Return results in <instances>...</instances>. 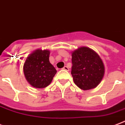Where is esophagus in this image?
Wrapping results in <instances>:
<instances>
[{
    "label": "esophagus",
    "mask_w": 125,
    "mask_h": 125,
    "mask_svg": "<svg viewBox=\"0 0 125 125\" xmlns=\"http://www.w3.org/2000/svg\"><path fill=\"white\" fill-rule=\"evenodd\" d=\"M63 69H64V70H66V71H69V67L67 66H64L63 67Z\"/></svg>",
    "instance_id": "34e87169"
}]
</instances>
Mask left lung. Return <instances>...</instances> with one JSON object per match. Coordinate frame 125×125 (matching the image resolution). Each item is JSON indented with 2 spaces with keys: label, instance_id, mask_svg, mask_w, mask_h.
<instances>
[{
  "label": "left lung",
  "instance_id": "left-lung-1",
  "mask_svg": "<svg viewBox=\"0 0 125 125\" xmlns=\"http://www.w3.org/2000/svg\"><path fill=\"white\" fill-rule=\"evenodd\" d=\"M71 75L81 89L86 90L98 85L104 75V65L100 57L87 47H81L72 53Z\"/></svg>",
  "mask_w": 125,
  "mask_h": 125
}]
</instances>
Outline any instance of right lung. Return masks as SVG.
<instances>
[{"label": "right lung", "instance_id": "1", "mask_svg": "<svg viewBox=\"0 0 125 125\" xmlns=\"http://www.w3.org/2000/svg\"><path fill=\"white\" fill-rule=\"evenodd\" d=\"M49 50H37L30 54L23 65L27 81L33 87L45 88L52 82L56 69L49 62Z\"/></svg>", "mask_w": 125, "mask_h": 125}]
</instances>
